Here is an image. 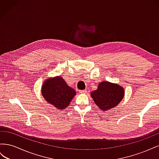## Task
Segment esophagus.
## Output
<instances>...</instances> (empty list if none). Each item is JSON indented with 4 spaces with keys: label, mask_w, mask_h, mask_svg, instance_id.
<instances>
[{
    "label": "esophagus",
    "mask_w": 159,
    "mask_h": 159,
    "mask_svg": "<svg viewBox=\"0 0 159 159\" xmlns=\"http://www.w3.org/2000/svg\"><path fill=\"white\" fill-rule=\"evenodd\" d=\"M80 92L81 93H85L86 92H87V90L86 89H84V90H80Z\"/></svg>",
    "instance_id": "1"
}]
</instances>
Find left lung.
<instances>
[{
	"instance_id": "obj_1",
	"label": "left lung",
	"mask_w": 159,
	"mask_h": 159,
	"mask_svg": "<svg viewBox=\"0 0 159 159\" xmlns=\"http://www.w3.org/2000/svg\"><path fill=\"white\" fill-rule=\"evenodd\" d=\"M125 95L123 88L117 84L102 81L98 89L91 93L95 103L102 111H107L117 106Z\"/></svg>"
}]
</instances>
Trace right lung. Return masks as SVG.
Here are the masks:
<instances>
[{"mask_svg": "<svg viewBox=\"0 0 159 159\" xmlns=\"http://www.w3.org/2000/svg\"><path fill=\"white\" fill-rule=\"evenodd\" d=\"M42 94L46 102L58 109H65L76 94L61 76L46 80L42 86Z\"/></svg>", "mask_w": 159, "mask_h": 159, "instance_id": "1", "label": "right lung"}]
</instances>
